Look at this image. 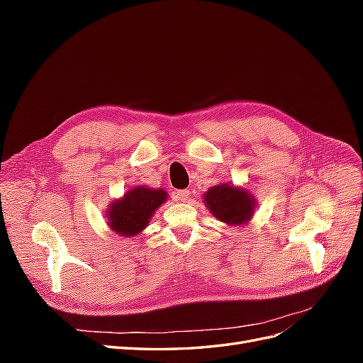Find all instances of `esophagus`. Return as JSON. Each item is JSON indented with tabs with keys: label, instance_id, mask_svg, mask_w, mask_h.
<instances>
[{
	"label": "esophagus",
	"instance_id": "esophagus-1",
	"mask_svg": "<svg viewBox=\"0 0 363 363\" xmlns=\"http://www.w3.org/2000/svg\"><path fill=\"white\" fill-rule=\"evenodd\" d=\"M188 196H189V191H188V189H182V191L175 192V199L180 200V201L188 200Z\"/></svg>",
	"mask_w": 363,
	"mask_h": 363
}]
</instances>
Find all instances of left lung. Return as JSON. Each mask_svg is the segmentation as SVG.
<instances>
[{"label":"left lung","mask_w":363,"mask_h":363,"mask_svg":"<svg viewBox=\"0 0 363 363\" xmlns=\"http://www.w3.org/2000/svg\"><path fill=\"white\" fill-rule=\"evenodd\" d=\"M204 201L208 211L227 224H244L255 212V196L230 184L213 186L206 192Z\"/></svg>","instance_id":"1"}]
</instances>
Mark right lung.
I'll return each instance as SVG.
<instances>
[{"mask_svg": "<svg viewBox=\"0 0 363 363\" xmlns=\"http://www.w3.org/2000/svg\"><path fill=\"white\" fill-rule=\"evenodd\" d=\"M167 200L162 189L135 188L124 199L115 201L108 211V224L121 236H135L148 225L150 216Z\"/></svg>", "mask_w": 363, "mask_h": 363, "instance_id": "obj_1", "label": "right lung"}]
</instances>
